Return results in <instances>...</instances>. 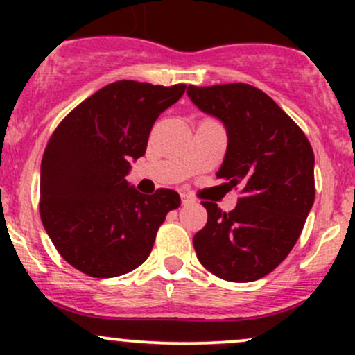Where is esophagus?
<instances>
[{
	"instance_id": "34e87169",
	"label": "esophagus",
	"mask_w": 355,
	"mask_h": 355,
	"mask_svg": "<svg viewBox=\"0 0 355 355\" xmlns=\"http://www.w3.org/2000/svg\"><path fill=\"white\" fill-rule=\"evenodd\" d=\"M180 198H182V204H184V206H187V204L194 202V199H192L191 196H189V194H182Z\"/></svg>"
}]
</instances>
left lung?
<instances>
[{
  "label": "left lung",
  "instance_id": "left-lung-1",
  "mask_svg": "<svg viewBox=\"0 0 355 355\" xmlns=\"http://www.w3.org/2000/svg\"><path fill=\"white\" fill-rule=\"evenodd\" d=\"M187 94L227 128V155L216 177L242 194L230 213L202 202L207 223L194 235L198 259L223 280H259L288 256L313 207V148L261 89L242 82L189 85Z\"/></svg>",
  "mask_w": 355,
  "mask_h": 355
}]
</instances>
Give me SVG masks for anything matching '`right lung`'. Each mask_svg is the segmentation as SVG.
I'll list each match as a JSON object with an SVG mask.
<instances>
[{"mask_svg": "<svg viewBox=\"0 0 355 355\" xmlns=\"http://www.w3.org/2000/svg\"><path fill=\"white\" fill-rule=\"evenodd\" d=\"M185 84L118 80L63 118L41 163V220L63 259L94 278L141 266L168 211L180 206L171 189L153 196L130 187V161L144 156L161 113Z\"/></svg>", "mask_w": 355, "mask_h": 355, "instance_id": "1", "label": "right lung"}]
</instances>
